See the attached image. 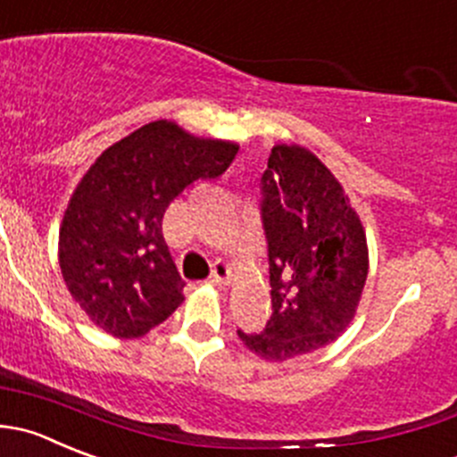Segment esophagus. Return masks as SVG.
Masks as SVG:
<instances>
[{
    "mask_svg": "<svg viewBox=\"0 0 457 457\" xmlns=\"http://www.w3.org/2000/svg\"><path fill=\"white\" fill-rule=\"evenodd\" d=\"M229 277H232V270H229L225 263L216 261V263L212 265V274H210L212 283H216V286H223V283L229 281Z\"/></svg>",
    "mask_w": 457,
    "mask_h": 457,
    "instance_id": "obj_1",
    "label": "esophagus"
}]
</instances>
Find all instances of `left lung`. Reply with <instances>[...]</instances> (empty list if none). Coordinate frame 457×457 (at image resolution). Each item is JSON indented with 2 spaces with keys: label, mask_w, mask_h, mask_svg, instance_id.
I'll list each match as a JSON object with an SVG mask.
<instances>
[{
  "label": "left lung",
  "mask_w": 457,
  "mask_h": 457,
  "mask_svg": "<svg viewBox=\"0 0 457 457\" xmlns=\"http://www.w3.org/2000/svg\"><path fill=\"white\" fill-rule=\"evenodd\" d=\"M259 210L272 317L263 330L237 332L263 360L286 361L346 330L369 274L366 234L330 170L296 145L270 154Z\"/></svg>",
  "instance_id": "1"
}]
</instances>
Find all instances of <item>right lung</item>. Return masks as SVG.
I'll use <instances>...</instances> for the list:
<instances>
[{
	"instance_id": "right-lung-1",
	"label": "right lung",
	"mask_w": 457,
	"mask_h": 457,
	"mask_svg": "<svg viewBox=\"0 0 457 457\" xmlns=\"http://www.w3.org/2000/svg\"><path fill=\"white\" fill-rule=\"evenodd\" d=\"M237 154V145L156 120L93 162L62 220L60 268L97 328L134 339L179 308L185 281L162 237V216L185 187L225 174Z\"/></svg>"
}]
</instances>
